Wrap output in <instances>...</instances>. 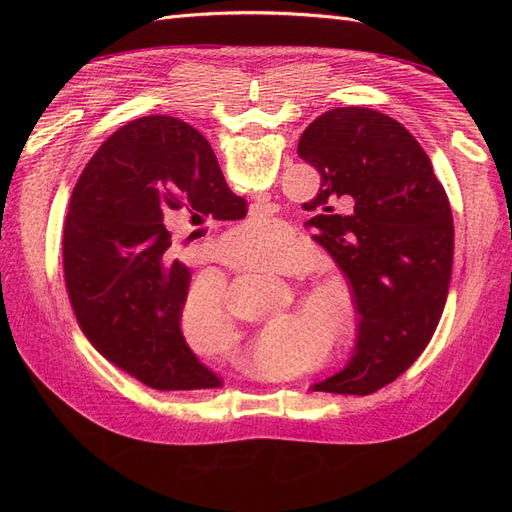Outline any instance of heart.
I'll return each instance as SVG.
<instances>
[{
	"instance_id": "1",
	"label": "heart",
	"mask_w": 512,
	"mask_h": 512,
	"mask_svg": "<svg viewBox=\"0 0 512 512\" xmlns=\"http://www.w3.org/2000/svg\"><path fill=\"white\" fill-rule=\"evenodd\" d=\"M288 239L290 232L282 222L256 218L228 235L224 247L230 252H243L237 262L245 275L286 282L312 280L322 269L318 250L312 243L299 241L282 251ZM250 249L268 252L250 253ZM299 309L303 318L314 322L320 352L339 354L359 333V299L350 282L342 277H322L314 282L303 292ZM179 327L185 344L200 359H211L232 346L235 322L228 312L222 284L215 277H203L185 292L179 309Z\"/></svg>"
}]
</instances>
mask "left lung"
Listing matches in <instances>:
<instances>
[{
    "mask_svg": "<svg viewBox=\"0 0 512 512\" xmlns=\"http://www.w3.org/2000/svg\"><path fill=\"white\" fill-rule=\"evenodd\" d=\"M320 173L307 209L314 241L344 271L359 299L348 365L312 391L369 395L397 380L436 331L453 269V215L416 138L393 117L363 106L331 108L299 141ZM350 199V210L335 212Z\"/></svg>",
    "mask_w": 512,
    "mask_h": 512,
    "instance_id": "1",
    "label": "left lung"
}]
</instances>
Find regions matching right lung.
Here are the masks:
<instances>
[{
	"label": "right lung",
	"mask_w": 512,
	"mask_h": 512,
	"mask_svg": "<svg viewBox=\"0 0 512 512\" xmlns=\"http://www.w3.org/2000/svg\"><path fill=\"white\" fill-rule=\"evenodd\" d=\"M241 220L247 205L224 181L207 138L175 117L119 128L89 160L64 230L66 290L104 359L158 391L215 389L179 327L190 269L173 254L168 215Z\"/></svg>",
	"instance_id": "right-lung-1"
}]
</instances>
